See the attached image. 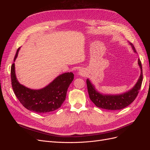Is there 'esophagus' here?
Returning a JSON list of instances; mask_svg holds the SVG:
<instances>
[{
    "label": "esophagus",
    "instance_id": "1",
    "mask_svg": "<svg viewBox=\"0 0 150 150\" xmlns=\"http://www.w3.org/2000/svg\"><path fill=\"white\" fill-rule=\"evenodd\" d=\"M86 74V71L84 70H83V69H81L78 72V75L80 76H85Z\"/></svg>",
    "mask_w": 150,
    "mask_h": 150
}]
</instances>
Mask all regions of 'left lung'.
<instances>
[{
	"label": "left lung",
	"mask_w": 150,
	"mask_h": 150,
	"mask_svg": "<svg viewBox=\"0 0 150 150\" xmlns=\"http://www.w3.org/2000/svg\"><path fill=\"white\" fill-rule=\"evenodd\" d=\"M129 44L132 47L134 52H137L133 45L131 42H129ZM138 64L141 71L139 78L133 87L125 93L116 94L102 93L97 90L89 79H86V84L91 100L97 107L107 110H119L129 106L137 98L143 81L142 66L139 59Z\"/></svg>",
	"instance_id": "left-lung-1"
}]
</instances>
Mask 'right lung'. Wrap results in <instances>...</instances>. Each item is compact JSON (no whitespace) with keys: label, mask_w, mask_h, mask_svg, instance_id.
Wrapping results in <instances>:
<instances>
[{"label":"right lung","mask_w":150,"mask_h":150,"mask_svg":"<svg viewBox=\"0 0 150 150\" xmlns=\"http://www.w3.org/2000/svg\"><path fill=\"white\" fill-rule=\"evenodd\" d=\"M19 50L20 47L17 49L11 66L12 86L16 97L29 111L47 113L57 110L65 101L67 89L74 79V74L71 72L62 73L41 89L25 87L19 82L16 74L14 62Z\"/></svg>","instance_id":"right-lung-1"}]
</instances>
